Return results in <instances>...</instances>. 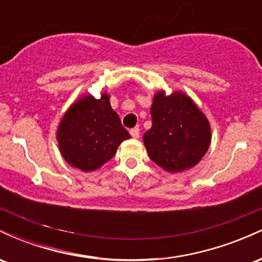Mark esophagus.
Segmentation results:
<instances>
[{"label":"esophagus","mask_w":262,"mask_h":262,"mask_svg":"<svg viewBox=\"0 0 262 262\" xmlns=\"http://www.w3.org/2000/svg\"><path fill=\"white\" fill-rule=\"evenodd\" d=\"M129 133H130V135L134 138V139H138V138H139V134H140L139 128H133V129H130V132H129Z\"/></svg>","instance_id":"esophagus-1"}]
</instances>
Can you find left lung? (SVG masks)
Here are the masks:
<instances>
[{
	"instance_id": "8db88e82",
	"label": "left lung",
	"mask_w": 262,
	"mask_h": 262,
	"mask_svg": "<svg viewBox=\"0 0 262 262\" xmlns=\"http://www.w3.org/2000/svg\"><path fill=\"white\" fill-rule=\"evenodd\" d=\"M151 128L143 137L152 161L171 173L186 171L202 160L212 141L209 121L194 101L182 91L154 95Z\"/></svg>"
}]
</instances>
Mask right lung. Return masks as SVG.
<instances>
[{"instance_id":"right-lung-1","label":"right lung","mask_w":262,"mask_h":262,"mask_svg":"<svg viewBox=\"0 0 262 262\" xmlns=\"http://www.w3.org/2000/svg\"><path fill=\"white\" fill-rule=\"evenodd\" d=\"M110 93L80 96L66 110L56 129L60 154L70 166L83 172L98 170L116 155L130 135L111 107Z\"/></svg>"}]
</instances>
